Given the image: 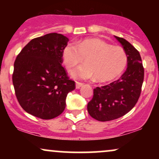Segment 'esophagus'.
I'll use <instances>...</instances> for the list:
<instances>
[{"instance_id": "esophagus-1", "label": "esophagus", "mask_w": 159, "mask_h": 159, "mask_svg": "<svg viewBox=\"0 0 159 159\" xmlns=\"http://www.w3.org/2000/svg\"><path fill=\"white\" fill-rule=\"evenodd\" d=\"M84 84L81 83V82H76V89H80L83 86Z\"/></svg>"}]
</instances>
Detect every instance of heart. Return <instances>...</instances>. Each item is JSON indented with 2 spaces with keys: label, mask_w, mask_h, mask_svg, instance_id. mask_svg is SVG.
Here are the masks:
<instances>
[{
  "label": "heart",
  "mask_w": 159,
  "mask_h": 159,
  "mask_svg": "<svg viewBox=\"0 0 159 159\" xmlns=\"http://www.w3.org/2000/svg\"><path fill=\"white\" fill-rule=\"evenodd\" d=\"M63 63L71 70L86 59L87 63L72 72L76 79H93L105 82L120 75L127 65L128 57L120 47L112 46L103 40L91 38L68 43L63 51Z\"/></svg>",
  "instance_id": "1"
}]
</instances>
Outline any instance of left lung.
Here are the masks:
<instances>
[{
	"instance_id": "obj_1",
	"label": "left lung",
	"mask_w": 159,
	"mask_h": 159,
	"mask_svg": "<svg viewBox=\"0 0 159 159\" xmlns=\"http://www.w3.org/2000/svg\"><path fill=\"white\" fill-rule=\"evenodd\" d=\"M127 54V69L123 75L110 84L97 87L87 111L93 118L102 122L121 117L136 105L141 92L144 69L140 53L127 40L115 36Z\"/></svg>"
}]
</instances>
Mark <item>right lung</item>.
<instances>
[{
  "label": "right lung",
  "instance_id": "add662e5",
  "mask_svg": "<svg viewBox=\"0 0 159 159\" xmlns=\"http://www.w3.org/2000/svg\"><path fill=\"white\" fill-rule=\"evenodd\" d=\"M68 41L61 34H48L30 40L18 54L12 83L19 103L28 114L51 120L64 111L67 94L75 89L62 66Z\"/></svg>",
  "mask_w": 159,
  "mask_h": 159
}]
</instances>
